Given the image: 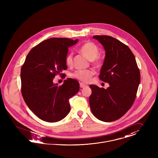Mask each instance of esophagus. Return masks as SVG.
I'll use <instances>...</instances> for the list:
<instances>
[{
    "instance_id": "1",
    "label": "esophagus",
    "mask_w": 158,
    "mask_h": 158,
    "mask_svg": "<svg viewBox=\"0 0 158 158\" xmlns=\"http://www.w3.org/2000/svg\"><path fill=\"white\" fill-rule=\"evenodd\" d=\"M87 86L86 84H84V83H80V87L81 88H84L85 87Z\"/></svg>"
}]
</instances>
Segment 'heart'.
<instances>
[{"instance_id":"heart-1","label":"heart","mask_w":158,"mask_h":158,"mask_svg":"<svg viewBox=\"0 0 158 158\" xmlns=\"http://www.w3.org/2000/svg\"><path fill=\"white\" fill-rule=\"evenodd\" d=\"M79 52L84 54L89 60H94L97 63L96 58L99 54V49L98 47L93 42H86L79 48ZM66 64L68 66L73 65V54L69 53L65 59ZM94 72L91 70H84L76 71L73 73V76L84 82L90 81L91 77L94 75Z\"/></svg>"}]
</instances>
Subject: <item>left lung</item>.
<instances>
[{
    "mask_svg": "<svg viewBox=\"0 0 158 158\" xmlns=\"http://www.w3.org/2000/svg\"><path fill=\"white\" fill-rule=\"evenodd\" d=\"M105 51L99 78L108 82L106 89L90 85L89 98L93 115L104 122L116 121L133 105L140 83L139 70L128 46L108 35H94Z\"/></svg>",
    "mask_w": 158,
    "mask_h": 158,
    "instance_id": "left-lung-1",
    "label": "left lung"
}]
</instances>
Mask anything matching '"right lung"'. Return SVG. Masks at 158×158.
I'll return each mask as SVG.
<instances>
[{
  "instance_id": "1",
  "label": "right lung",
  "mask_w": 158,
  "mask_h": 158,
  "mask_svg": "<svg viewBox=\"0 0 158 158\" xmlns=\"http://www.w3.org/2000/svg\"><path fill=\"white\" fill-rule=\"evenodd\" d=\"M78 39L53 37L36 45L21 68V91L29 108L40 119L55 123L69 113V99L79 90V83L69 78L61 86L53 83L56 74L67 70L69 48Z\"/></svg>"
}]
</instances>
